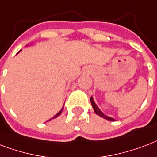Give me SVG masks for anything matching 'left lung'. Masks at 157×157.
Listing matches in <instances>:
<instances>
[{
    "label": "left lung",
    "mask_w": 157,
    "mask_h": 157,
    "mask_svg": "<svg viewBox=\"0 0 157 157\" xmlns=\"http://www.w3.org/2000/svg\"><path fill=\"white\" fill-rule=\"evenodd\" d=\"M90 101H91V104H92V107H93V109H94V111H95V113L97 114V115H98L99 116H101V117L104 118V119H105V120H110V121H115V120H114L113 118L110 117V116H106L105 115H104V113H103L102 111H101V110L98 107V105H96V103L94 102V100H93L92 97H91Z\"/></svg>",
    "instance_id": "1"
}]
</instances>
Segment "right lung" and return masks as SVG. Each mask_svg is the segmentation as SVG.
<instances>
[{
  "label": "right lung",
  "mask_w": 157,
  "mask_h": 157,
  "mask_svg": "<svg viewBox=\"0 0 157 157\" xmlns=\"http://www.w3.org/2000/svg\"><path fill=\"white\" fill-rule=\"evenodd\" d=\"M19 52H20V51H19ZM19 52H18V53H19ZM63 109H64V106H63V107H62V109H61V110H59V112L57 113L56 115H54V116H53V117H52V119H50V120H53V119H55V118H56V117H58V116H59V115H60V114H61V113H62V111H63ZM49 120H48V121H49Z\"/></svg>",
  "instance_id": "1"
}]
</instances>
